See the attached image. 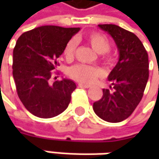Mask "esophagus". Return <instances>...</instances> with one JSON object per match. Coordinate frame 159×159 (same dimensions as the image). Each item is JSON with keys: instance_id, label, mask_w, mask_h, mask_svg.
<instances>
[{"instance_id": "esophagus-1", "label": "esophagus", "mask_w": 159, "mask_h": 159, "mask_svg": "<svg viewBox=\"0 0 159 159\" xmlns=\"http://www.w3.org/2000/svg\"><path fill=\"white\" fill-rule=\"evenodd\" d=\"M79 87H80V88H84V89H89V88H90V86H89V85L83 84V83H80V84H79Z\"/></svg>"}]
</instances>
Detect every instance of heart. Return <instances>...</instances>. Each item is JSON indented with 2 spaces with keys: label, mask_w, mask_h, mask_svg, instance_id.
<instances>
[{
  "label": "heart",
  "mask_w": 159,
  "mask_h": 159,
  "mask_svg": "<svg viewBox=\"0 0 159 159\" xmlns=\"http://www.w3.org/2000/svg\"><path fill=\"white\" fill-rule=\"evenodd\" d=\"M86 40L91 48L98 54H102V59L107 64H111L113 62V58L111 55L107 54L111 48L110 40L104 34L101 33H90L86 36ZM77 48V41L74 39L69 40L64 47V57L70 60L73 57ZM68 75L77 81L83 83H91L102 75V70L94 66L86 64H78L71 66L68 70Z\"/></svg>",
  "instance_id": "heart-1"
}]
</instances>
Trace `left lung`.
Instances as JSON below:
<instances>
[{"label": "left lung", "mask_w": 159, "mask_h": 159, "mask_svg": "<svg viewBox=\"0 0 159 159\" xmlns=\"http://www.w3.org/2000/svg\"><path fill=\"white\" fill-rule=\"evenodd\" d=\"M98 27L112 37L119 57L108 76L113 92L102 89V96L94 102L93 109L102 119L118 123L127 119L143 98L149 79L148 53L131 32L116 25H98Z\"/></svg>", "instance_id": "left-lung-1"}]
</instances>
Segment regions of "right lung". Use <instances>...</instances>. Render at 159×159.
<instances>
[{
  "label": "right lung",
  "mask_w": 159,
  "mask_h": 159,
  "mask_svg": "<svg viewBox=\"0 0 159 159\" xmlns=\"http://www.w3.org/2000/svg\"><path fill=\"white\" fill-rule=\"evenodd\" d=\"M80 28L44 25L25 32L13 50V78L17 95L28 111L49 119L64 111L76 84L69 79L49 84L51 70L64 47Z\"/></svg>",
  "instance_id": "right-lung-1"
}]
</instances>
